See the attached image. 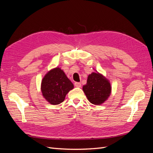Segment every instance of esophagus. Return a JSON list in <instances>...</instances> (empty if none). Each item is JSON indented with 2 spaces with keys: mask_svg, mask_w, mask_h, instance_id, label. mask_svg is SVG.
I'll list each match as a JSON object with an SVG mask.
<instances>
[{
  "mask_svg": "<svg viewBox=\"0 0 153 153\" xmlns=\"http://www.w3.org/2000/svg\"><path fill=\"white\" fill-rule=\"evenodd\" d=\"M75 85L76 87H80L82 84H81L80 82H75Z\"/></svg>",
  "mask_w": 153,
  "mask_h": 153,
  "instance_id": "1",
  "label": "esophagus"
}]
</instances>
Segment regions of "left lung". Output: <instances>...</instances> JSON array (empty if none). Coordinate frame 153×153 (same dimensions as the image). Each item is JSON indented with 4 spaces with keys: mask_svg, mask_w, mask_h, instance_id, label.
Masks as SVG:
<instances>
[{
    "mask_svg": "<svg viewBox=\"0 0 153 153\" xmlns=\"http://www.w3.org/2000/svg\"><path fill=\"white\" fill-rule=\"evenodd\" d=\"M83 91L90 102L94 105H101L107 99L111 92L109 82L98 73L89 75L87 84L83 86Z\"/></svg>",
    "mask_w": 153,
    "mask_h": 153,
    "instance_id": "1",
    "label": "left lung"
}]
</instances>
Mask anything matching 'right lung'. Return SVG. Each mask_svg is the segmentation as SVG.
I'll return each instance as SVG.
<instances>
[{
  "mask_svg": "<svg viewBox=\"0 0 153 153\" xmlns=\"http://www.w3.org/2000/svg\"><path fill=\"white\" fill-rule=\"evenodd\" d=\"M73 87L72 82L59 68L50 71L41 83V91L44 98L52 105L62 103L68 92Z\"/></svg>",
  "mask_w": 153,
  "mask_h": 153,
  "instance_id": "obj_1",
  "label": "right lung"
}]
</instances>
